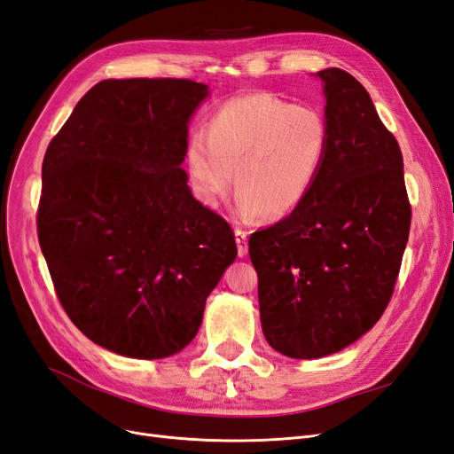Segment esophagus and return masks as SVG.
Returning <instances> with one entry per match:
<instances>
[{"label": "esophagus", "mask_w": 454, "mask_h": 454, "mask_svg": "<svg viewBox=\"0 0 454 454\" xmlns=\"http://www.w3.org/2000/svg\"><path fill=\"white\" fill-rule=\"evenodd\" d=\"M235 240H237V246H239V255L240 257H246L248 255V231L244 229H235Z\"/></svg>", "instance_id": "esophagus-1"}]
</instances>
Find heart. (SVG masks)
Returning a JSON list of instances; mask_svg holds the SVG:
<instances>
[{
  "label": "heart",
  "mask_w": 454,
  "mask_h": 454,
  "mask_svg": "<svg viewBox=\"0 0 454 454\" xmlns=\"http://www.w3.org/2000/svg\"><path fill=\"white\" fill-rule=\"evenodd\" d=\"M329 125L322 112L269 92L235 96L195 132L185 164L197 199L215 208L237 180V212L278 219L309 197L327 160Z\"/></svg>",
  "instance_id": "obj_1"
}]
</instances>
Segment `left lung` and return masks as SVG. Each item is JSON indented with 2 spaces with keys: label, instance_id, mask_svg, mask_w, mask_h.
Instances as JSON below:
<instances>
[{
  "label": "left lung",
  "instance_id": "8db88e82",
  "mask_svg": "<svg viewBox=\"0 0 454 454\" xmlns=\"http://www.w3.org/2000/svg\"><path fill=\"white\" fill-rule=\"evenodd\" d=\"M324 81L327 160L290 215L250 237L269 345L297 360L339 352L388 307L409 239L403 157L369 92L339 67Z\"/></svg>",
  "mask_w": 454,
  "mask_h": 454
}]
</instances>
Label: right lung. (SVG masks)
Instances as JSON below:
<instances>
[{
  "label": "right lung",
  "mask_w": 454,
  "mask_h": 454,
  "mask_svg": "<svg viewBox=\"0 0 454 454\" xmlns=\"http://www.w3.org/2000/svg\"><path fill=\"white\" fill-rule=\"evenodd\" d=\"M206 96L191 79L100 81L43 159L37 237L54 290L81 333L129 358L185 348L237 257L182 168Z\"/></svg>",
  "instance_id": "add662e5"
}]
</instances>
